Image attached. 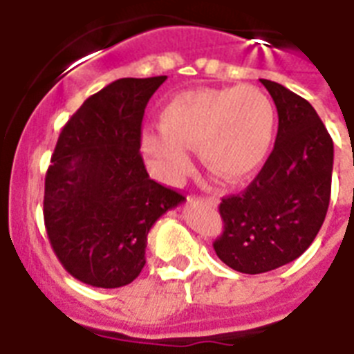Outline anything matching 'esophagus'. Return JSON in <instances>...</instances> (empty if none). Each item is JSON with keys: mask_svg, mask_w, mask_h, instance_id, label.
Returning a JSON list of instances; mask_svg holds the SVG:
<instances>
[{"mask_svg": "<svg viewBox=\"0 0 354 354\" xmlns=\"http://www.w3.org/2000/svg\"><path fill=\"white\" fill-rule=\"evenodd\" d=\"M204 202L205 204L212 205V207H216V205H218V198H214V196H207V198H204Z\"/></svg>", "mask_w": 354, "mask_h": 354, "instance_id": "34e87169", "label": "esophagus"}]
</instances>
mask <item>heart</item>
Wrapping results in <instances>:
<instances>
[{
    "mask_svg": "<svg viewBox=\"0 0 354 354\" xmlns=\"http://www.w3.org/2000/svg\"><path fill=\"white\" fill-rule=\"evenodd\" d=\"M277 109L255 86L200 88L175 95L162 109V127L143 134V152L167 183L192 167L189 149L220 179L237 183L262 167L273 149Z\"/></svg>",
    "mask_w": 354,
    "mask_h": 354,
    "instance_id": "heart-1",
    "label": "heart"
}]
</instances>
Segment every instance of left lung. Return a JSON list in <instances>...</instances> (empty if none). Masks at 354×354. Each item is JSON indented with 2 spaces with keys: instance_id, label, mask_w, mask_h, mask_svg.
Returning <instances> with one entry per match:
<instances>
[{
  "instance_id": "left-lung-1",
  "label": "left lung",
  "mask_w": 354,
  "mask_h": 354,
  "mask_svg": "<svg viewBox=\"0 0 354 354\" xmlns=\"http://www.w3.org/2000/svg\"><path fill=\"white\" fill-rule=\"evenodd\" d=\"M278 111L273 152L241 195L220 204L223 234L212 243L232 270L259 274L286 266L312 245L330 205L333 142L308 101L261 80Z\"/></svg>"
}]
</instances>
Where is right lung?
Instances as JSON below:
<instances>
[{"label": "right lung", "mask_w": 354, "mask_h": 354, "mask_svg": "<svg viewBox=\"0 0 354 354\" xmlns=\"http://www.w3.org/2000/svg\"><path fill=\"white\" fill-rule=\"evenodd\" d=\"M167 76L122 77L68 118L46 174L44 223L67 273L102 289L131 283L145 266L152 225L184 196L143 165L142 120Z\"/></svg>", "instance_id": "obj_1"}]
</instances>
